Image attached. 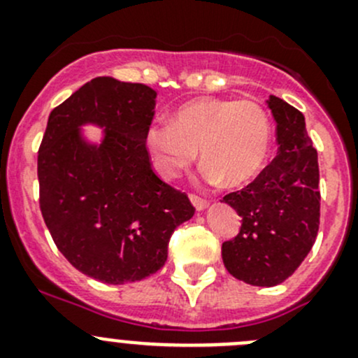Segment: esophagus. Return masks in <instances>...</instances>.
<instances>
[{"label":"esophagus","instance_id":"1","mask_svg":"<svg viewBox=\"0 0 358 358\" xmlns=\"http://www.w3.org/2000/svg\"><path fill=\"white\" fill-rule=\"evenodd\" d=\"M190 202H192L194 208H196L197 211H202V209L208 208V201L202 199L199 196H196V194H190Z\"/></svg>","mask_w":358,"mask_h":358}]
</instances>
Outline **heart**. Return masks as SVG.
I'll list each match as a JSON object with an SVG mask.
<instances>
[{"label": "heart", "mask_w": 358, "mask_h": 358, "mask_svg": "<svg viewBox=\"0 0 358 358\" xmlns=\"http://www.w3.org/2000/svg\"><path fill=\"white\" fill-rule=\"evenodd\" d=\"M273 128L268 114L252 100L196 99L175 110L169 122L147 131V145L157 171L175 178L197 157L208 183L227 187L251 183L272 152Z\"/></svg>", "instance_id": "obj_1"}]
</instances>
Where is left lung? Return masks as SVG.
<instances>
[{"mask_svg": "<svg viewBox=\"0 0 358 358\" xmlns=\"http://www.w3.org/2000/svg\"><path fill=\"white\" fill-rule=\"evenodd\" d=\"M277 122V157L248 187L223 202L243 218L241 230L222 246L230 275L251 286L284 282L315 243L320 218L319 161L306 133L305 115L270 95Z\"/></svg>", "mask_w": 358, "mask_h": 358, "instance_id": "left-lung-1", "label": "left lung"}]
</instances>
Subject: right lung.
<instances>
[{
  "label": "right lung",
  "instance_id": "obj_1",
  "mask_svg": "<svg viewBox=\"0 0 358 358\" xmlns=\"http://www.w3.org/2000/svg\"><path fill=\"white\" fill-rule=\"evenodd\" d=\"M156 96L140 83L92 79L52 110L39 147V208L53 243L100 282L156 273L171 234L196 211L150 164L145 140ZM85 124L104 128L100 144L84 140Z\"/></svg>",
  "mask_w": 358,
  "mask_h": 358
}]
</instances>
